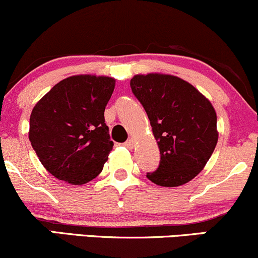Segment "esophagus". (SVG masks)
I'll return each instance as SVG.
<instances>
[{
  "mask_svg": "<svg viewBox=\"0 0 258 258\" xmlns=\"http://www.w3.org/2000/svg\"><path fill=\"white\" fill-rule=\"evenodd\" d=\"M124 146H125L126 149H129V150L134 149V146H135V140H134V139H129V140L126 141V143H124Z\"/></svg>",
  "mask_w": 258,
  "mask_h": 258,
  "instance_id": "34e87169",
  "label": "esophagus"
}]
</instances>
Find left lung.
Returning a JSON list of instances; mask_svg holds the SVG:
<instances>
[{"label": "left lung", "mask_w": 258, "mask_h": 258, "mask_svg": "<svg viewBox=\"0 0 258 258\" xmlns=\"http://www.w3.org/2000/svg\"><path fill=\"white\" fill-rule=\"evenodd\" d=\"M130 88L146 111L161 153L160 166L146 176L166 187L190 181L206 166L218 141L213 106L174 75L139 74Z\"/></svg>", "instance_id": "left-lung-1"}]
</instances>
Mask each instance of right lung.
<instances>
[{
	"label": "right lung",
	"mask_w": 258,
	"mask_h": 258,
	"mask_svg": "<svg viewBox=\"0 0 258 258\" xmlns=\"http://www.w3.org/2000/svg\"><path fill=\"white\" fill-rule=\"evenodd\" d=\"M114 84L109 77H69L33 108L29 140L42 166L59 180L82 185L102 170L113 147L105 108Z\"/></svg>",
	"instance_id": "obj_1"
}]
</instances>
